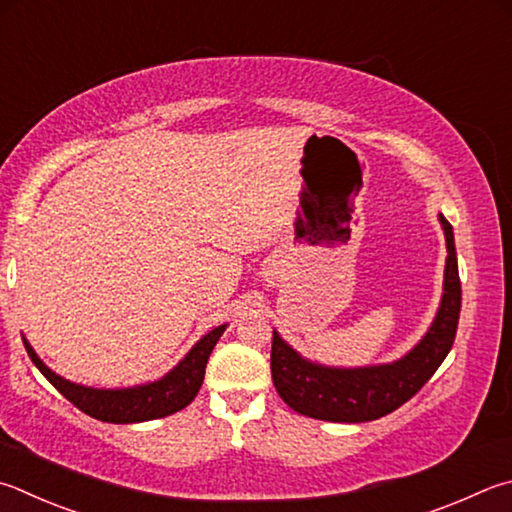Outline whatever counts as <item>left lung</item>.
Instances as JSON below:
<instances>
[{
  "instance_id": "1",
  "label": "left lung",
  "mask_w": 512,
  "mask_h": 512,
  "mask_svg": "<svg viewBox=\"0 0 512 512\" xmlns=\"http://www.w3.org/2000/svg\"><path fill=\"white\" fill-rule=\"evenodd\" d=\"M445 248L443 295L425 336L394 362L329 367L304 358L273 329V385L291 410L331 423H365L394 412L421 389L452 349L461 313V282L454 232L439 215Z\"/></svg>"
}]
</instances>
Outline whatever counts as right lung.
I'll use <instances>...</instances> for the list:
<instances>
[{
  "mask_svg": "<svg viewBox=\"0 0 512 512\" xmlns=\"http://www.w3.org/2000/svg\"><path fill=\"white\" fill-rule=\"evenodd\" d=\"M226 327L228 324H219V327L208 331L197 345L185 353L183 360H179V365L172 367L159 380L116 389H100L71 383V380L62 378L60 374H55L53 369L44 365L29 340H22L26 353H29V358L33 360V365L40 369L44 378L49 380L67 401L76 405L78 410L105 423H143L154 421V418L170 416L194 401V396H197L201 389L203 376H206L210 353L215 349Z\"/></svg>",
  "mask_w": 512,
  "mask_h": 512,
  "instance_id": "add662e5",
  "label": "right lung"
}]
</instances>
